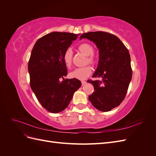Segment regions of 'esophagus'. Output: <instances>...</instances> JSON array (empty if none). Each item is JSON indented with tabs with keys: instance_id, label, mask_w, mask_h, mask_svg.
Returning <instances> with one entry per match:
<instances>
[{
	"instance_id": "esophagus-1",
	"label": "esophagus",
	"mask_w": 156,
	"mask_h": 156,
	"mask_svg": "<svg viewBox=\"0 0 156 156\" xmlns=\"http://www.w3.org/2000/svg\"><path fill=\"white\" fill-rule=\"evenodd\" d=\"M81 83H82V85H84V84H85L87 83V82L84 81H81Z\"/></svg>"
}]
</instances>
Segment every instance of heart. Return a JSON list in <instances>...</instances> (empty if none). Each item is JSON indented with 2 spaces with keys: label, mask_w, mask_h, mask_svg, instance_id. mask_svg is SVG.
Masks as SVG:
<instances>
[{
  "label": "heart",
  "mask_w": 156,
  "mask_h": 156,
  "mask_svg": "<svg viewBox=\"0 0 156 156\" xmlns=\"http://www.w3.org/2000/svg\"><path fill=\"white\" fill-rule=\"evenodd\" d=\"M78 49L81 53L88 56L87 62L91 64H94L95 63V59H94V56H92L94 50L91 45L87 43L82 44L79 46ZM72 55L73 53L71 49H68L65 51L63 55V61L67 67H69L72 65ZM91 73L92 68L89 66H87L83 68H78L75 69L72 72L69 73V76L72 78H75L79 80H84L88 77Z\"/></svg>",
  "instance_id": "obj_1"
}]
</instances>
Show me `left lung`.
<instances>
[{
    "label": "left lung",
    "instance_id": "left-lung-1",
    "mask_svg": "<svg viewBox=\"0 0 156 156\" xmlns=\"http://www.w3.org/2000/svg\"><path fill=\"white\" fill-rule=\"evenodd\" d=\"M82 38L93 41L100 54L98 66L92 77L102 79L87 81L95 90L88 99L98 110L109 111L124 100L131 80L129 51L119 37L108 32H89L80 36V40Z\"/></svg>",
    "mask_w": 156,
    "mask_h": 156
}]
</instances>
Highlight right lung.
I'll list each match as a JSON object with an SVG mask.
<instances>
[{
    "label": "right lung",
    "instance_id": "obj_1",
    "mask_svg": "<svg viewBox=\"0 0 156 156\" xmlns=\"http://www.w3.org/2000/svg\"><path fill=\"white\" fill-rule=\"evenodd\" d=\"M77 37L73 33L51 32L37 40L32 50L28 64L30 87L41 105L50 112L64 110L81 86L77 79L64 78L68 70L63 55Z\"/></svg>",
    "mask_w": 156,
    "mask_h": 156
}]
</instances>
